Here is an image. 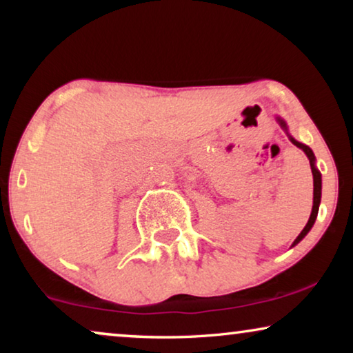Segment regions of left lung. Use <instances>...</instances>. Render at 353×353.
Here are the masks:
<instances>
[{
	"instance_id": "obj_1",
	"label": "left lung",
	"mask_w": 353,
	"mask_h": 353,
	"mask_svg": "<svg viewBox=\"0 0 353 353\" xmlns=\"http://www.w3.org/2000/svg\"><path fill=\"white\" fill-rule=\"evenodd\" d=\"M278 122H279V125H281L284 130H286V123H284L281 119H278ZM291 141L296 144L297 148H301L302 151L307 154L308 161H310L312 173H313V207H312V214H310V219H308V221H307L305 228L301 231V234H299L297 238H296V241H294V243H292V248H294V245L299 244L303 238H305L307 233L312 230V226H313V223H315V220H316L318 207H320V201H321V175H320V172H318V168L315 167V156H313L312 149L308 148V146H305V144L296 141V139H294V138H291Z\"/></svg>"
}]
</instances>
